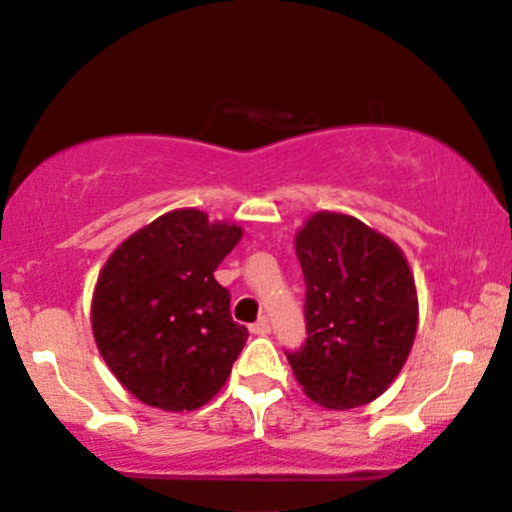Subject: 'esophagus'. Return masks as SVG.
Instances as JSON below:
<instances>
[{"label":"esophagus","mask_w":512,"mask_h":512,"mask_svg":"<svg viewBox=\"0 0 512 512\" xmlns=\"http://www.w3.org/2000/svg\"><path fill=\"white\" fill-rule=\"evenodd\" d=\"M250 331L255 336H267L269 331H272V326H269V319L267 317H262V319H257L255 324H250Z\"/></svg>","instance_id":"obj_1"}]
</instances>
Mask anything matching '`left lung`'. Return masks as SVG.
<instances>
[{"label": "left lung", "mask_w": 512, "mask_h": 512, "mask_svg": "<svg viewBox=\"0 0 512 512\" xmlns=\"http://www.w3.org/2000/svg\"><path fill=\"white\" fill-rule=\"evenodd\" d=\"M305 276L303 348L286 357L307 398L329 410L372 403L408 360L417 291L393 240L360 219L317 212L295 236Z\"/></svg>", "instance_id": "1"}]
</instances>
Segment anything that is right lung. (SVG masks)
<instances>
[{
	"mask_svg": "<svg viewBox=\"0 0 512 512\" xmlns=\"http://www.w3.org/2000/svg\"><path fill=\"white\" fill-rule=\"evenodd\" d=\"M243 229L174 209L112 252L92 295V334L114 377L145 405L183 412L217 396L248 341L214 279Z\"/></svg>",
	"mask_w": 512,
	"mask_h": 512,
	"instance_id": "1",
	"label": "right lung"
}]
</instances>
